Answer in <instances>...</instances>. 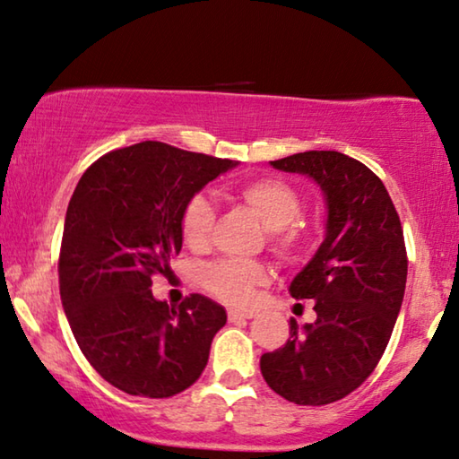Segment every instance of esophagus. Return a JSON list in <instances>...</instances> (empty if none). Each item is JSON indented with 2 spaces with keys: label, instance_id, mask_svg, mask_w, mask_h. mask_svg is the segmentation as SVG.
<instances>
[{
  "label": "esophagus",
  "instance_id": "obj_1",
  "mask_svg": "<svg viewBox=\"0 0 459 459\" xmlns=\"http://www.w3.org/2000/svg\"><path fill=\"white\" fill-rule=\"evenodd\" d=\"M254 315H256L254 311H238V309H230V311H228V319H230L231 323H236V321L252 319Z\"/></svg>",
  "mask_w": 459,
  "mask_h": 459
}]
</instances>
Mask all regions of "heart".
Returning <instances> with one entry per match:
<instances>
[{
  "label": "heart",
  "mask_w": 459,
  "mask_h": 459,
  "mask_svg": "<svg viewBox=\"0 0 459 459\" xmlns=\"http://www.w3.org/2000/svg\"><path fill=\"white\" fill-rule=\"evenodd\" d=\"M236 197L270 231V244L282 258L299 256L309 244V228L299 220L300 197L289 183L274 177L254 178L238 186ZM213 220V205L203 195H195L185 203L180 234L191 250H203L207 246ZM201 282L223 303L246 305L256 287L266 282V270L250 260H220L203 270Z\"/></svg>",
  "instance_id": "obj_1"
}]
</instances>
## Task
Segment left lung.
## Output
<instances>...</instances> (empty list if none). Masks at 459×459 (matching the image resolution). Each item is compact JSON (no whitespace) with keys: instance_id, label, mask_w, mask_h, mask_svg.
Here are the masks:
<instances>
[{"instance_id":"1","label":"left lung","mask_w":459,"mask_h":459,"mask_svg":"<svg viewBox=\"0 0 459 459\" xmlns=\"http://www.w3.org/2000/svg\"><path fill=\"white\" fill-rule=\"evenodd\" d=\"M270 167L319 185L325 238L292 279L295 299H313L317 319L260 358L266 385L295 404H329L370 377L386 350L407 284L399 213L374 172L335 150H309Z\"/></svg>"}]
</instances>
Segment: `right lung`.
Here are the masks:
<instances>
[{
	"label": "right lung",
	"instance_id": "1",
	"mask_svg": "<svg viewBox=\"0 0 459 459\" xmlns=\"http://www.w3.org/2000/svg\"><path fill=\"white\" fill-rule=\"evenodd\" d=\"M234 167L146 140L103 154L73 193L58 258L60 300L82 356L127 394L169 399L205 370L225 309L203 295L169 307L150 287L183 247L185 203Z\"/></svg>",
	"mask_w": 459,
	"mask_h": 459
}]
</instances>
